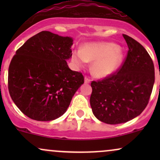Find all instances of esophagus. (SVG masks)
Here are the masks:
<instances>
[{"mask_svg":"<svg viewBox=\"0 0 160 160\" xmlns=\"http://www.w3.org/2000/svg\"><path fill=\"white\" fill-rule=\"evenodd\" d=\"M84 82H85V83H89L91 82V80L87 77H86L85 79H84Z\"/></svg>","mask_w":160,"mask_h":160,"instance_id":"34e87169","label":"esophagus"}]
</instances>
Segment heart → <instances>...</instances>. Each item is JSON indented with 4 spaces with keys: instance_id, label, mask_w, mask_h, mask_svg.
Listing matches in <instances>:
<instances>
[{
    "instance_id": "1",
    "label": "heart",
    "mask_w": 160,
    "mask_h": 160,
    "mask_svg": "<svg viewBox=\"0 0 160 160\" xmlns=\"http://www.w3.org/2000/svg\"><path fill=\"white\" fill-rule=\"evenodd\" d=\"M123 58L122 49L113 43H86L80 50H74L71 56L73 63L78 68L86 62H93L92 73L97 78H103L114 73Z\"/></svg>"
}]
</instances>
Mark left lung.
<instances>
[{
    "mask_svg": "<svg viewBox=\"0 0 160 160\" xmlns=\"http://www.w3.org/2000/svg\"><path fill=\"white\" fill-rule=\"evenodd\" d=\"M127 56L120 69L91 82L90 105L98 120L108 124L126 122L140 115L149 102L155 81L153 62L141 43L122 34Z\"/></svg>",
    "mask_w": 160,
    "mask_h": 160,
    "instance_id": "8db88e82",
    "label": "left lung"
}]
</instances>
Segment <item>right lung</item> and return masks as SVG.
Returning a JSON list of instances; mask_svg holds the SVG:
<instances>
[{"label":"right lung","mask_w":160,"mask_h":160,"mask_svg":"<svg viewBox=\"0 0 160 160\" xmlns=\"http://www.w3.org/2000/svg\"><path fill=\"white\" fill-rule=\"evenodd\" d=\"M73 39L43 31L16 50L9 66L10 97L25 115L50 121L67 111L72 97L84 82L66 60L72 56Z\"/></svg>","instance_id":"1"}]
</instances>
